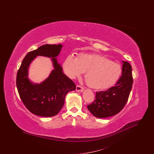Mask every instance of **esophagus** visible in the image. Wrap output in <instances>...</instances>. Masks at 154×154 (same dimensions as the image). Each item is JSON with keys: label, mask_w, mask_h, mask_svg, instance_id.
Masks as SVG:
<instances>
[{"label": "esophagus", "mask_w": 154, "mask_h": 154, "mask_svg": "<svg viewBox=\"0 0 154 154\" xmlns=\"http://www.w3.org/2000/svg\"><path fill=\"white\" fill-rule=\"evenodd\" d=\"M84 88H83L82 87H81L80 85H77L76 87V91L77 92H83Z\"/></svg>", "instance_id": "34e87169"}]
</instances>
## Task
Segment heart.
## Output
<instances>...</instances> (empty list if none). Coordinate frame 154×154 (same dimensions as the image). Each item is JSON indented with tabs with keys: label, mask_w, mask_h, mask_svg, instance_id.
Listing matches in <instances>:
<instances>
[{
	"label": "heart",
	"mask_w": 154,
	"mask_h": 154,
	"mask_svg": "<svg viewBox=\"0 0 154 154\" xmlns=\"http://www.w3.org/2000/svg\"><path fill=\"white\" fill-rule=\"evenodd\" d=\"M62 67L66 75L72 80L85 72L87 85L97 90L114 86L122 73V66L119 63L98 54H82L77 58L69 55L64 60Z\"/></svg>",
	"instance_id": "heart-1"
}]
</instances>
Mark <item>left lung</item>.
<instances>
[{
    "instance_id": "1",
    "label": "left lung",
    "mask_w": 154,
    "mask_h": 154,
    "mask_svg": "<svg viewBox=\"0 0 154 154\" xmlns=\"http://www.w3.org/2000/svg\"><path fill=\"white\" fill-rule=\"evenodd\" d=\"M133 83L132 67L122 61V76L114 87L105 91L96 92V100L87 108L98 118H105L118 114L127 103Z\"/></svg>"
}]
</instances>
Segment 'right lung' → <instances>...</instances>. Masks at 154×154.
<instances>
[{
  "label": "right lung",
  "mask_w": 154,
  "mask_h": 154,
  "mask_svg": "<svg viewBox=\"0 0 154 154\" xmlns=\"http://www.w3.org/2000/svg\"><path fill=\"white\" fill-rule=\"evenodd\" d=\"M62 44H45L28 53L22 61L17 76V87L23 103L31 113L42 117L57 115L64 105L65 97L69 91H75L76 85L63 72L57 57ZM37 56L51 58L54 69L49 76L38 84L29 78L30 63Z\"/></svg>",
  "instance_id": "obj_1"
}]
</instances>
